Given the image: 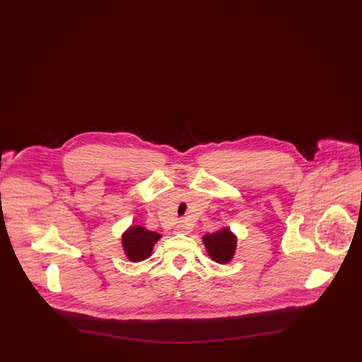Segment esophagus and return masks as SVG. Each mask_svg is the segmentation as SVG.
Instances as JSON below:
<instances>
[{
  "label": "esophagus",
  "mask_w": 362,
  "mask_h": 362,
  "mask_svg": "<svg viewBox=\"0 0 362 362\" xmlns=\"http://www.w3.org/2000/svg\"><path fill=\"white\" fill-rule=\"evenodd\" d=\"M189 230H191V225L189 223H186V221H180L179 224L175 226V233L186 235V233H189Z\"/></svg>",
  "instance_id": "obj_1"
}]
</instances>
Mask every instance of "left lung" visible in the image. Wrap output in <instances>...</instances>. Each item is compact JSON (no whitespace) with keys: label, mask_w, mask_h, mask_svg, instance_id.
Wrapping results in <instances>:
<instances>
[{"label":"left lung","mask_w":362,"mask_h":362,"mask_svg":"<svg viewBox=\"0 0 362 362\" xmlns=\"http://www.w3.org/2000/svg\"><path fill=\"white\" fill-rule=\"evenodd\" d=\"M202 240L209 257L214 262L228 263L233 258L238 239L228 228H223L216 233H207L202 238Z\"/></svg>","instance_id":"obj_1"}]
</instances>
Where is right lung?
I'll return each instance as SVG.
<instances>
[{
	"label": "right lung",
	"mask_w": 362,
	"mask_h": 362,
	"mask_svg": "<svg viewBox=\"0 0 362 362\" xmlns=\"http://www.w3.org/2000/svg\"><path fill=\"white\" fill-rule=\"evenodd\" d=\"M161 238L160 233L145 229L144 226H130L122 236L124 254L132 262H142L152 255L156 241Z\"/></svg>",
	"instance_id": "obj_1"
}]
</instances>
